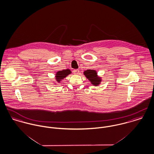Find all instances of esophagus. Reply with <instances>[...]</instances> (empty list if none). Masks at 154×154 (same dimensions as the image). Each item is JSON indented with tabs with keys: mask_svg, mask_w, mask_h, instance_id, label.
<instances>
[{
	"mask_svg": "<svg viewBox=\"0 0 154 154\" xmlns=\"http://www.w3.org/2000/svg\"><path fill=\"white\" fill-rule=\"evenodd\" d=\"M73 73L75 74H76V75H78L79 73V69H74L73 70Z\"/></svg>",
	"mask_w": 154,
	"mask_h": 154,
	"instance_id": "obj_1",
	"label": "esophagus"
}]
</instances>
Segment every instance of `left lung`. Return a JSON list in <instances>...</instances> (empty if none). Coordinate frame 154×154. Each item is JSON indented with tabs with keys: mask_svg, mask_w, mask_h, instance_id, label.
<instances>
[{
	"mask_svg": "<svg viewBox=\"0 0 154 154\" xmlns=\"http://www.w3.org/2000/svg\"><path fill=\"white\" fill-rule=\"evenodd\" d=\"M84 75L94 86H98L102 82V78L98 76V73L95 70L88 69L85 70Z\"/></svg>",
	"mask_w": 154,
	"mask_h": 154,
	"instance_id": "8db88e82",
	"label": "left lung"
}]
</instances>
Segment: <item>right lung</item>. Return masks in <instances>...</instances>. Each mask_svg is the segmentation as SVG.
<instances>
[{"instance_id": "obj_1", "label": "right lung", "mask_w": 154, "mask_h": 154, "mask_svg": "<svg viewBox=\"0 0 154 154\" xmlns=\"http://www.w3.org/2000/svg\"><path fill=\"white\" fill-rule=\"evenodd\" d=\"M72 73V72L69 69H66L64 70L57 71L55 73V80L57 83H60L64 78H65L68 75ZM56 84V83H54Z\"/></svg>"}]
</instances>
